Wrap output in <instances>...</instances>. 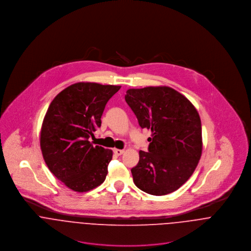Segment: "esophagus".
Segmentation results:
<instances>
[{
	"label": "esophagus",
	"mask_w": 251,
	"mask_h": 251,
	"mask_svg": "<svg viewBox=\"0 0 251 251\" xmlns=\"http://www.w3.org/2000/svg\"><path fill=\"white\" fill-rule=\"evenodd\" d=\"M124 152H125V151H124V150H120V149H114V153H115L116 155H122Z\"/></svg>",
	"instance_id": "1"
}]
</instances>
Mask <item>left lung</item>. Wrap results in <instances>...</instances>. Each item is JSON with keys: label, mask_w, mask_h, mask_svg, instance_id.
<instances>
[{"label": "left lung", "mask_w": 251, "mask_h": 251, "mask_svg": "<svg viewBox=\"0 0 251 251\" xmlns=\"http://www.w3.org/2000/svg\"><path fill=\"white\" fill-rule=\"evenodd\" d=\"M139 126L151 131L148 151H139L131 169L135 185L151 195H166L193 174L202 154V126L196 108L166 87L129 89L125 97Z\"/></svg>", "instance_id": "left-lung-1"}]
</instances>
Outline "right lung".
<instances>
[{
	"instance_id": "right-lung-1",
	"label": "right lung",
	"mask_w": 251,
	"mask_h": 251,
	"mask_svg": "<svg viewBox=\"0 0 251 251\" xmlns=\"http://www.w3.org/2000/svg\"><path fill=\"white\" fill-rule=\"evenodd\" d=\"M121 86L79 82L50 103L40 130V149L51 173L69 188L86 192L106 178L113 151L94 146L90 138L101 126L108 100Z\"/></svg>"
}]
</instances>
